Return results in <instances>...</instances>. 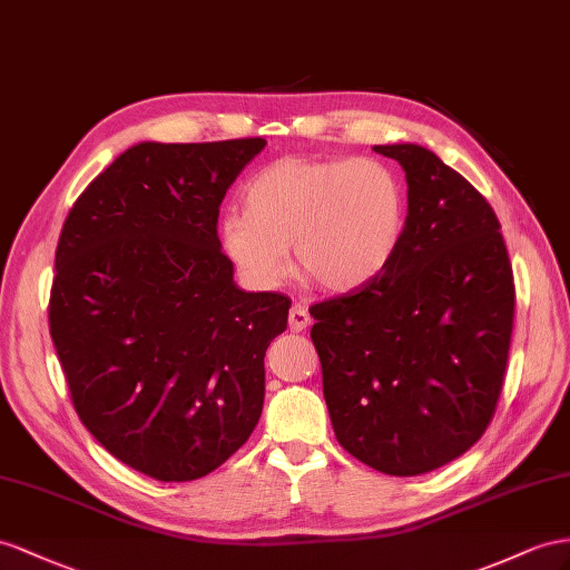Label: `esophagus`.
I'll use <instances>...</instances> for the list:
<instances>
[{
  "label": "esophagus",
  "mask_w": 570,
  "mask_h": 570,
  "mask_svg": "<svg viewBox=\"0 0 570 570\" xmlns=\"http://www.w3.org/2000/svg\"><path fill=\"white\" fill-rule=\"evenodd\" d=\"M308 325H311V313L305 311L301 303L291 305V311H288V327H291V332H303Z\"/></svg>",
  "instance_id": "obj_1"
}]
</instances>
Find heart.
I'll return each instance as SVG.
<instances>
[{"label":"heart","instance_id":"heart-1","mask_svg":"<svg viewBox=\"0 0 570 570\" xmlns=\"http://www.w3.org/2000/svg\"><path fill=\"white\" fill-rule=\"evenodd\" d=\"M404 189L375 158L284 156L245 185V212L218 222V245L243 279L274 288L291 247L303 276L330 294L371 284L395 257Z\"/></svg>","mask_w":570,"mask_h":570}]
</instances>
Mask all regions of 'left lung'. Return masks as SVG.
Returning a JSON list of instances; mask_svg holds the SVG:
<instances>
[{"instance_id":"8db88e82","label":"left lung","mask_w":570,"mask_h":570,"mask_svg":"<svg viewBox=\"0 0 570 570\" xmlns=\"http://www.w3.org/2000/svg\"><path fill=\"white\" fill-rule=\"evenodd\" d=\"M406 178V222L383 274L315 303L311 330L340 445L416 476L470 450L499 404L515 284L501 224L458 170L419 144L373 146Z\"/></svg>"}]
</instances>
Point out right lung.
Here are the masks:
<instances>
[{
  "label": "right lung",
  "mask_w": 570,
  "mask_h": 570,
  "mask_svg": "<svg viewBox=\"0 0 570 570\" xmlns=\"http://www.w3.org/2000/svg\"><path fill=\"white\" fill-rule=\"evenodd\" d=\"M265 144L141 141L83 189L57 243L48 317L71 404L112 458L158 481L214 472L262 414L291 301L236 286L216 224Z\"/></svg>",
  "instance_id": "right-lung-1"
}]
</instances>
